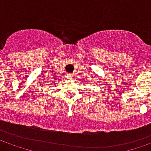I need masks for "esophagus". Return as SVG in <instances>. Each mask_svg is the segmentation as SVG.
<instances>
[{
	"label": "esophagus",
	"instance_id": "34e87169",
	"mask_svg": "<svg viewBox=\"0 0 151 151\" xmlns=\"http://www.w3.org/2000/svg\"><path fill=\"white\" fill-rule=\"evenodd\" d=\"M66 77H67V78L71 79V78H72L73 75H72V74H70V73H68V74H67V76H66Z\"/></svg>",
	"mask_w": 151,
	"mask_h": 151
}]
</instances>
